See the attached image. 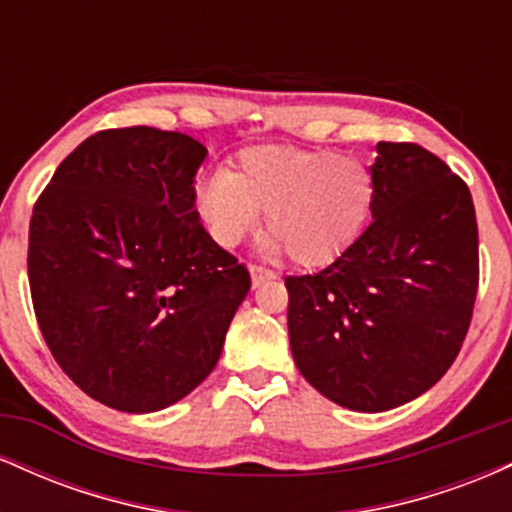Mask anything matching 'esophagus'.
<instances>
[{
    "label": "esophagus",
    "instance_id": "34e87169",
    "mask_svg": "<svg viewBox=\"0 0 512 512\" xmlns=\"http://www.w3.org/2000/svg\"><path fill=\"white\" fill-rule=\"evenodd\" d=\"M250 279H252V289H257V286L264 284L267 279H276V274L272 269L267 267H260V264H252L250 267Z\"/></svg>",
    "mask_w": 512,
    "mask_h": 512
}]
</instances>
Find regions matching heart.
I'll return each mask as SVG.
<instances>
[{
    "mask_svg": "<svg viewBox=\"0 0 512 512\" xmlns=\"http://www.w3.org/2000/svg\"><path fill=\"white\" fill-rule=\"evenodd\" d=\"M373 204V170L361 158L286 144L243 149L233 173L216 170L197 187V211L216 243H240L267 211L269 250L298 267L344 255L368 226Z\"/></svg>",
    "mask_w": 512,
    "mask_h": 512,
    "instance_id": "heart-1",
    "label": "heart"
}]
</instances>
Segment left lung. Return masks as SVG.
Wrapping results in <instances>:
<instances>
[{"mask_svg": "<svg viewBox=\"0 0 512 512\" xmlns=\"http://www.w3.org/2000/svg\"><path fill=\"white\" fill-rule=\"evenodd\" d=\"M373 221L317 274L286 276L293 361L320 395L385 411L460 354L479 289L472 195L436 154L380 142Z\"/></svg>", "mask_w": 512, "mask_h": 512, "instance_id": "left-lung-1", "label": "left lung"}]
</instances>
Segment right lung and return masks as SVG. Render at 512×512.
I'll use <instances>...</instances> for the list:
<instances>
[{
	"label": "right lung",
	"mask_w": 512,
	"mask_h": 512,
	"mask_svg": "<svg viewBox=\"0 0 512 512\" xmlns=\"http://www.w3.org/2000/svg\"><path fill=\"white\" fill-rule=\"evenodd\" d=\"M197 139L103 129L33 207L28 284L45 344L74 385L129 414L190 395L219 361L250 274L195 209Z\"/></svg>",
	"instance_id": "add662e5"
}]
</instances>
